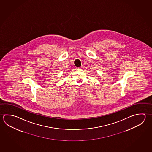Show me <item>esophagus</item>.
I'll list each match as a JSON object with an SVG mask.
<instances>
[{
	"mask_svg": "<svg viewBox=\"0 0 152 152\" xmlns=\"http://www.w3.org/2000/svg\"><path fill=\"white\" fill-rule=\"evenodd\" d=\"M83 68V66H81L80 67H78V69H82Z\"/></svg>",
	"mask_w": 152,
	"mask_h": 152,
	"instance_id": "esophagus-1",
	"label": "esophagus"
}]
</instances>
